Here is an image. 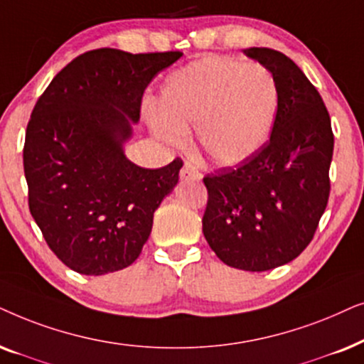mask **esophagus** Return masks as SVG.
Masks as SVG:
<instances>
[{
    "label": "esophagus",
    "instance_id": "34e87169",
    "mask_svg": "<svg viewBox=\"0 0 364 364\" xmlns=\"http://www.w3.org/2000/svg\"><path fill=\"white\" fill-rule=\"evenodd\" d=\"M179 176H181V179H193V181H200L201 173L198 171V169L193 166L191 163H185L183 164L181 171H179Z\"/></svg>",
    "mask_w": 364,
    "mask_h": 364
}]
</instances>
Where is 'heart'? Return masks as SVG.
<instances>
[{
  "mask_svg": "<svg viewBox=\"0 0 364 364\" xmlns=\"http://www.w3.org/2000/svg\"><path fill=\"white\" fill-rule=\"evenodd\" d=\"M278 86L256 63L206 56L173 71L161 86L153 132L169 143L196 129L208 163L236 166L264 146L278 114Z\"/></svg>",
  "mask_w": 364,
  "mask_h": 364,
  "instance_id": "1",
  "label": "heart"
}]
</instances>
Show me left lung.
I'll return each mask as SVG.
<instances>
[{
  "label": "left lung",
  "mask_w": 364,
  "mask_h": 364,
  "mask_svg": "<svg viewBox=\"0 0 364 364\" xmlns=\"http://www.w3.org/2000/svg\"><path fill=\"white\" fill-rule=\"evenodd\" d=\"M278 86L269 141L238 168L203 178V235L223 263L245 271L287 264L313 240L329 198L334 136L318 90L283 53L248 48Z\"/></svg>",
  "instance_id": "left-lung-1"
}]
</instances>
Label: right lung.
I'll return each instance as SVG.
<instances>
[{
    "label": "right lung",
    "instance_id": "add662e5",
    "mask_svg": "<svg viewBox=\"0 0 364 364\" xmlns=\"http://www.w3.org/2000/svg\"><path fill=\"white\" fill-rule=\"evenodd\" d=\"M183 53L100 48L75 58L36 101L23 149L28 205L53 253L100 276L138 258L183 161L158 169L124 156L146 86Z\"/></svg>",
    "mask_w": 364,
    "mask_h": 364
}]
</instances>
